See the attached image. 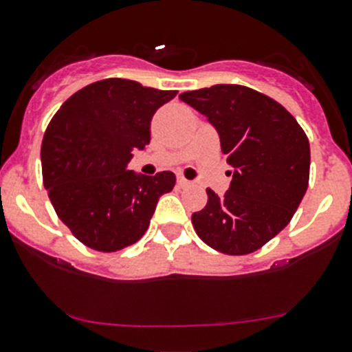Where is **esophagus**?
<instances>
[{"mask_svg": "<svg viewBox=\"0 0 352 352\" xmlns=\"http://www.w3.org/2000/svg\"><path fill=\"white\" fill-rule=\"evenodd\" d=\"M177 186H179V187H187V186H190V182L187 179H184V177H179V179H177Z\"/></svg>", "mask_w": 352, "mask_h": 352, "instance_id": "obj_1", "label": "esophagus"}]
</instances>
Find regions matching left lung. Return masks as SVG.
Returning a JSON list of instances; mask_svg holds the SVG:
<instances>
[{
    "label": "left lung",
    "mask_w": 352,
    "mask_h": 352,
    "mask_svg": "<svg viewBox=\"0 0 352 352\" xmlns=\"http://www.w3.org/2000/svg\"><path fill=\"white\" fill-rule=\"evenodd\" d=\"M208 117L234 168L223 196L206 189L192 213L196 234L223 254L258 251L291 221L308 189L309 141L296 118L272 98L237 84L180 94Z\"/></svg>",
    "instance_id": "left-lung-1"
}]
</instances>
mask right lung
Returning <instances> with one entry per match:
<instances>
[{"mask_svg": "<svg viewBox=\"0 0 352 352\" xmlns=\"http://www.w3.org/2000/svg\"><path fill=\"white\" fill-rule=\"evenodd\" d=\"M177 91L104 78L72 94L44 132L43 182L58 218L87 248L115 252L148 230L172 172L129 170L132 153L151 141V118Z\"/></svg>", "mask_w": 352, "mask_h": 352, "instance_id": "right-lung-1", "label": "right lung"}]
</instances>
